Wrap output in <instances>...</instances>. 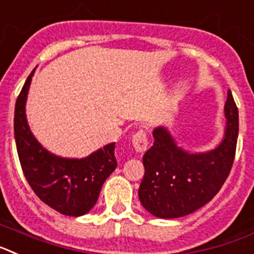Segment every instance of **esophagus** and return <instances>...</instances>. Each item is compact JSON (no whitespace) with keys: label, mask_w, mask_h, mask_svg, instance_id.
<instances>
[{"label":"esophagus","mask_w":254,"mask_h":254,"mask_svg":"<svg viewBox=\"0 0 254 254\" xmlns=\"http://www.w3.org/2000/svg\"><path fill=\"white\" fill-rule=\"evenodd\" d=\"M133 145L136 152L143 153L148 148V136H147V131L144 129L138 130L133 135Z\"/></svg>","instance_id":"34e87169"}]
</instances>
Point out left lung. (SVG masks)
Masks as SVG:
<instances>
[{
  "mask_svg": "<svg viewBox=\"0 0 254 254\" xmlns=\"http://www.w3.org/2000/svg\"><path fill=\"white\" fill-rule=\"evenodd\" d=\"M226 129L222 142L204 153L178 147L169 130H153V145L143 156L144 176L138 195L149 213L176 219L197 211L219 193L228 179L237 149L239 115L230 89L225 103Z\"/></svg>",
  "mask_w": 254,
  "mask_h": 254,
  "instance_id": "obj_1",
  "label": "left lung"
}]
</instances>
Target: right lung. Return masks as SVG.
Returning <instances> with one entry per match:
<instances>
[{
  "label": "right lung",
  "mask_w": 254,
  "mask_h": 254,
  "mask_svg": "<svg viewBox=\"0 0 254 254\" xmlns=\"http://www.w3.org/2000/svg\"><path fill=\"white\" fill-rule=\"evenodd\" d=\"M30 72L15 105L14 131L21 169L39 199L66 216H81L96 204L105 180L118 166L115 143L85 158H64L50 153L35 139L28 127L25 102Z\"/></svg>",
  "instance_id": "obj_1"
}]
</instances>
